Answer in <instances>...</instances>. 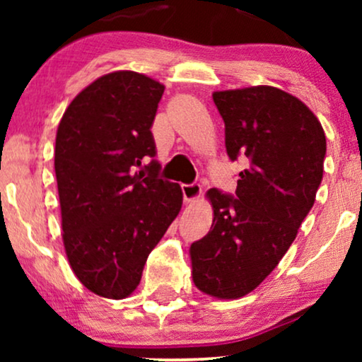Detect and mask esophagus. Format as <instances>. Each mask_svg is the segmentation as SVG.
I'll return each mask as SVG.
<instances>
[{
	"label": "esophagus",
	"mask_w": 362,
	"mask_h": 362,
	"mask_svg": "<svg viewBox=\"0 0 362 362\" xmlns=\"http://www.w3.org/2000/svg\"><path fill=\"white\" fill-rule=\"evenodd\" d=\"M181 191H182V197H185L186 202H191L194 201L196 197L201 196V185L199 182H191V185H182L181 186Z\"/></svg>",
	"instance_id": "esophagus-1"
}]
</instances>
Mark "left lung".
<instances>
[{"instance_id":"8db88e82","label":"left lung","mask_w":362,"mask_h":362,"mask_svg":"<svg viewBox=\"0 0 362 362\" xmlns=\"http://www.w3.org/2000/svg\"><path fill=\"white\" fill-rule=\"evenodd\" d=\"M226 125L230 161L244 156L235 196L207 191L214 221L192 242L194 285L216 298L257 288L295 240L323 180L326 136L313 112L280 88L212 93Z\"/></svg>"}]
</instances>
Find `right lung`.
<instances>
[{"mask_svg": "<svg viewBox=\"0 0 362 362\" xmlns=\"http://www.w3.org/2000/svg\"><path fill=\"white\" fill-rule=\"evenodd\" d=\"M165 87L132 71L107 74L71 102L57 128L54 168L64 247L83 286L125 298L182 204L160 177L151 127ZM148 156L147 175L136 172Z\"/></svg>", "mask_w": 362, "mask_h": 362, "instance_id": "right-lung-1", "label": "right lung"}]
</instances>
